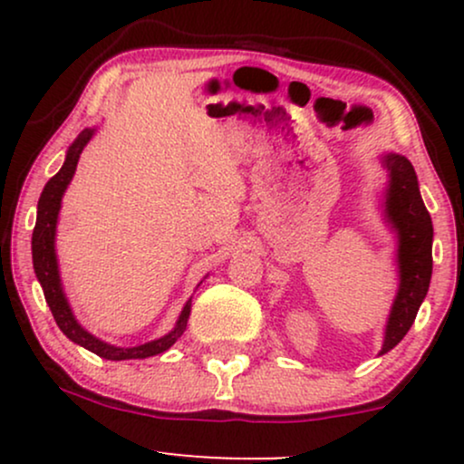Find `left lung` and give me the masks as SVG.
Returning <instances> with one entry per match:
<instances>
[{
    "mask_svg": "<svg viewBox=\"0 0 464 464\" xmlns=\"http://www.w3.org/2000/svg\"><path fill=\"white\" fill-rule=\"evenodd\" d=\"M388 169L386 220L397 231L399 248V290L392 301L391 316L386 323L384 344L380 353L397 347L412 327L417 312L428 295L432 279V218L425 209L419 191V180L412 163L401 154H384Z\"/></svg>",
    "mask_w": 464,
    "mask_h": 464,
    "instance_id": "8db88e82",
    "label": "left lung"
}]
</instances>
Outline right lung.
<instances>
[{
	"mask_svg": "<svg viewBox=\"0 0 464 464\" xmlns=\"http://www.w3.org/2000/svg\"><path fill=\"white\" fill-rule=\"evenodd\" d=\"M93 137V129H84L76 137V141L69 146L65 163L58 172L47 180L44 188V194L39 198V207H36V225L34 233H32V264H34L36 279H39L41 287H44V295L47 305H50L52 316L61 332L67 335L72 343L80 344V347L89 349L92 353L100 355L104 360H143L150 358V355L163 353L172 347L174 343L183 335L188 329V318L191 312V299L185 303L183 312H180L177 327L169 334H165L163 338L152 340V343L140 344V347H115V344L104 343V340L95 338L93 334H89L87 329L80 327V323L73 316L72 307L65 299V292H63L61 275H58V262H56V222H58V211H61V200L65 194L67 185L72 183L73 172H76V165L80 159V152L84 150L89 140Z\"/></svg>",
	"mask_w": 464,
	"mask_h": 464,
	"instance_id": "1",
	"label": "right lung"
}]
</instances>
